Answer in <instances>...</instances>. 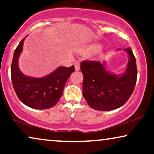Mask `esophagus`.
<instances>
[{
	"mask_svg": "<svg viewBox=\"0 0 154 154\" xmlns=\"http://www.w3.org/2000/svg\"><path fill=\"white\" fill-rule=\"evenodd\" d=\"M74 66H75V71H79L80 70V62L79 61H75V62Z\"/></svg>",
	"mask_w": 154,
	"mask_h": 154,
	"instance_id": "obj_1",
	"label": "esophagus"
}]
</instances>
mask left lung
<instances>
[{
  "mask_svg": "<svg viewBox=\"0 0 154 154\" xmlns=\"http://www.w3.org/2000/svg\"><path fill=\"white\" fill-rule=\"evenodd\" d=\"M125 50L129 55L125 73L117 75L107 72L103 64L97 61H82V94L89 106L97 110L108 111L123 106L134 90L137 81L135 57L130 48Z\"/></svg>",
  "mask_w": 154,
  "mask_h": 154,
  "instance_id": "obj_1",
  "label": "left lung"
}]
</instances>
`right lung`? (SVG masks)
Returning <instances> with one entry per match:
<instances>
[{
  "mask_svg": "<svg viewBox=\"0 0 154 154\" xmlns=\"http://www.w3.org/2000/svg\"><path fill=\"white\" fill-rule=\"evenodd\" d=\"M24 39L20 42L15 49L11 66V79L14 91L20 101L30 108L39 110L51 108L59 101L66 81L75 71L74 66H59L51 74L43 78L26 76L18 66Z\"/></svg>",
  "mask_w": 154,
  "mask_h": 154,
  "instance_id": "add662e5",
  "label": "right lung"
}]
</instances>
